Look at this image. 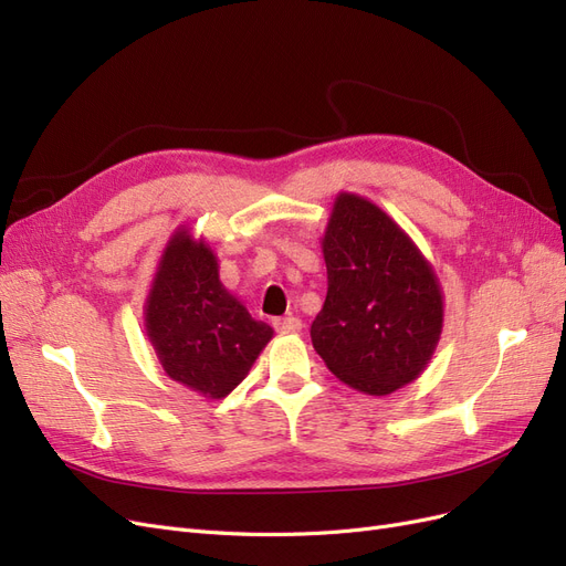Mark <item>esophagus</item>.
<instances>
[{
    "label": "esophagus",
    "instance_id": "esophagus-1",
    "mask_svg": "<svg viewBox=\"0 0 566 566\" xmlns=\"http://www.w3.org/2000/svg\"><path fill=\"white\" fill-rule=\"evenodd\" d=\"M273 328H276L279 333H300L302 331V321L295 318V316H283V318H273Z\"/></svg>",
    "mask_w": 566,
    "mask_h": 566
}]
</instances>
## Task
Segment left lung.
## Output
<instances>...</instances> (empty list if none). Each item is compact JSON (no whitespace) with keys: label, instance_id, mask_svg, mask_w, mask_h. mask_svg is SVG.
Returning a JSON list of instances; mask_svg holds the SVG:
<instances>
[{"label":"left lung","instance_id":"left-lung-1","mask_svg":"<svg viewBox=\"0 0 566 566\" xmlns=\"http://www.w3.org/2000/svg\"><path fill=\"white\" fill-rule=\"evenodd\" d=\"M328 295L312 342L337 378L385 397L430 364L443 325L432 264L370 200L339 193L323 235Z\"/></svg>","mask_w":566,"mask_h":566}]
</instances>
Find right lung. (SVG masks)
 Instances as JSON below:
<instances>
[{
  "mask_svg": "<svg viewBox=\"0 0 566 566\" xmlns=\"http://www.w3.org/2000/svg\"><path fill=\"white\" fill-rule=\"evenodd\" d=\"M146 335L169 378L208 399H224L245 380L273 328L254 321L221 285L212 248L179 229L150 285Z\"/></svg>",
  "mask_w": 566,
  "mask_h": 566,
  "instance_id": "right-lung-1",
  "label": "right lung"
}]
</instances>
